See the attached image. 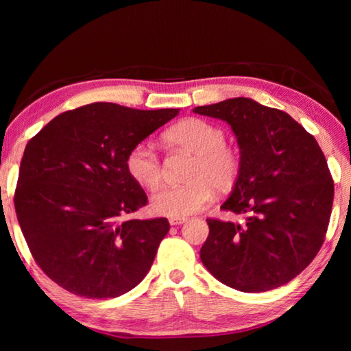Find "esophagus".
<instances>
[{
    "label": "esophagus",
    "mask_w": 351,
    "mask_h": 351,
    "mask_svg": "<svg viewBox=\"0 0 351 351\" xmlns=\"http://www.w3.org/2000/svg\"><path fill=\"white\" fill-rule=\"evenodd\" d=\"M169 221H170L171 226H180V225H182V223L187 221V219H185V217H171Z\"/></svg>",
    "instance_id": "1"
}]
</instances>
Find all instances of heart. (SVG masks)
Segmentation results:
<instances>
[{"label": "heart", "mask_w": 351, "mask_h": 351, "mask_svg": "<svg viewBox=\"0 0 351 351\" xmlns=\"http://www.w3.org/2000/svg\"><path fill=\"white\" fill-rule=\"evenodd\" d=\"M166 140L190 154V164L181 185L162 187L151 197L152 211L166 217H187L204 210L213 196V189L226 191L234 187L240 176L241 161L226 146V134L219 126L202 119H187L166 132ZM128 175L145 189H155L161 181V161L149 141H140L125 158Z\"/></svg>", "instance_id": "b5f03b06"}]
</instances>
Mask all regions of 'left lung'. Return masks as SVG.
Listing matches in <instances>:
<instances>
[{"instance_id": "left-lung-1", "label": "left lung", "mask_w": 351, "mask_h": 351, "mask_svg": "<svg viewBox=\"0 0 351 351\" xmlns=\"http://www.w3.org/2000/svg\"><path fill=\"white\" fill-rule=\"evenodd\" d=\"M230 125L241 152L240 176L223 211L244 225L206 219L200 259L215 279L243 293L285 285L324 243L333 180L317 140L288 113L249 98L196 107Z\"/></svg>"}]
</instances>
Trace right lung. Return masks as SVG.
I'll return each instance as SVG.
<instances>
[{
	"instance_id": "right-lung-1",
	"label": "right lung",
	"mask_w": 351,
	"mask_h": 351,
	"mask_svg": "<svg viewBox=\"0 0 351 351\" xmlns=\"http://www.w3.org/2000/svg\"><path fill=\"white\" fill-rule=\"evenodd\" d=\"M178 111L93 102L58 114L28 141L14 210L36 264L57 285L114 299L151 270L170 225L122 220L147 204L125 158Z\"/></svg>"
}]
</instances>
